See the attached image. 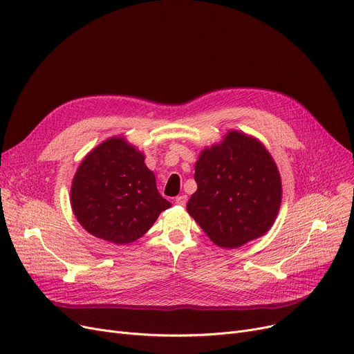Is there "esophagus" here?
<instances>
[{
  "mask_svg": "<svg viewBox=\"0 0 354 354\" xmlns=\"http://www.w3.org/2000/svg\"><path fill=\"white\" fill-rule=\"evenodd\" d=\"M186 202H187V196H186V195H179V196H176V199H175V203H176V205H180V206H185Z\"/></svg>",
  "mask_w": 354,
  "mask_h": 354,
  "instance_id": "1",
  "label": "esophagus"
}]
</instances>
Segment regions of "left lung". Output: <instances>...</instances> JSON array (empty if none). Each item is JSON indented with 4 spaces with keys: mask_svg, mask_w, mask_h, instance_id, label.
I'll use <instances>...</instances> for the list:
<instances>
[{
    "mask_svg": "<svg viewBox=\"0 0 354 354\" xmlns=\"http://www.w3.org/2000/svg\"><path fill=\"white\" fill-rule=\"evenodd\" d=\"M196 192L186 210L207 238L234 249L263 236L281 203V179L261 140L230 129L195 163Z\"/></svg>",
    "mask_w": 354,
    "mask_h": 354,
    "instance_id": "obj_1",
    "label": "left lung"
}]
</instances>
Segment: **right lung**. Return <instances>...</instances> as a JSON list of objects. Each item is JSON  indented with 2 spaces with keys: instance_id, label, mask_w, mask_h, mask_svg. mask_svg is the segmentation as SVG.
I'll list each match as a JSON object with an SVG mask.
<instances>
[{
  "instance_id": "add662e5",
  "label": "right lung",
  "mask_w": 354,
  "mask_h": 354,
  "mask_svg": "<svg viewBox=\"0 0 354 354\" xmlns=\"http://www.w3.org/2000/svg\"><path fill=\"white\" fill-rule=\"evenodd\" d=\"M69 198L81 226L115 245L144 236L171 207L156 189L145 155L122 136L108 138L82 159Z\"/></svg>"
}]
</instances>
